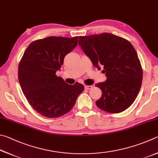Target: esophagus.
I'll return each mask as SVG.
<instances>
[{
	"label": "esophagus",
	"mask_w": 158,
	"mask_h": 158,
	"mask_svg": "<svg viewBox=\"0 0 158 158\" xmlns=\"http://www.w3.org/2000/svg\"><path fill=\"white\" fill-rule=\"evenodd\" d=\"M85 89H88V90L92 89V85H86V86H85Z\"/></svg>",
	"instance_id": "esophagus-1"
}]
</instances>
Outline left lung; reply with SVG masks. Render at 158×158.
<instances>
[{
    "label": "left lung",
    "instance_id": "8db88e82",
    "mask_svg": "<svg viewBox=\"0 0 158 158\" xmlns=\"http://www.w3.org/2000/svg\"><path fill=\"white\" fill-rule=\"evenodd\" d=\"M78 44L93 65L102 66L106 81L96 84L102 96L96 101L98 108L110 113H120L135 101L142 85V67L136 51L126 39L101 33L81 36Z\"/></svg>",
    "mask_w": 158,
    "mask_h": 158
}]
</instances>
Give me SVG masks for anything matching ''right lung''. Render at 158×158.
Masks as SVG:
<instances>
[{
    "label": "right lung",
    "instance_id": "obj_1",
    "mask_svg": "<svg viewBox=\"0 0 158 158\" xmlns=\"http://www.w3.org/2000/svg\"><path fill=\"white\" fill-rule=\"evenodd\" d=\"M77 37H48L30 44L19 64L18 77L24 96L33 109L48 118H57L73 108L83 92L82 84L68 85L56 71Z\"/></svg>",
    "mask_w": 158,
    "mask_h": 158
}]
</instances>
